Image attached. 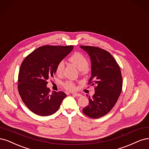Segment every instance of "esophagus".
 Instances as JSON below:
<instances>
[{"label": "esophagus", "mask_w": 149, "mask_h": 149, "mask_svg": "<svg viewBox=\"0 0 149 149\" xmlns=\"http://www.w3.org/2000/svg\"><path fill=\"white\" fill-rule=\"evenodd\" d=\"M72 94L73 95L76 96V97H80V96H81V94L77 93H72Z\"/></svg>", "instance_id": "obj_1"}]
</instances>
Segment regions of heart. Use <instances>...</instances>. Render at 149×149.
I'll return each mask as SVG.
<instances>
[{
    "instance_id": "b5f03b06",
    "label": "heart",
    "mask_w": 149,
    "mask_h": 149,
    "mask_svg": "<svg viewBox=\"0 0 149 149\" xmlns=\"http://www.w3.org/2000/svg\"><path fill=\"white\" fill-rule=\"evenodd\" d=\"M69 61L72 64H74L77 68L80 73L85 74L88 70V60L84 54L80 52H75L70 56ZM64 63L63 61H59L57 63L56 68V73L57 75H62L64 72ZM63 86L67 90L72 91L75 89V84L72 81H66L63 84Z\"/></svg>"
}]
</instances>
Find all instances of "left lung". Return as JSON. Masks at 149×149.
<instances>
[{"instance_id":"8db88e82","label":"left lung","mask_w":149,"mask_h":149,"mask_svg":"<svg viewBox=\"0 0 149 149\" xmlns=\"http://www.w3.org/2000/svg\"><path fill=\"white\" fill-rule=\"evenodd\" d=\"M87 52L92 62V75L88 85L95 87V94L83 113L97 119L108 114L114 107L121 93L123 78L119 65L107 51L95 46H80Z\"/></svg>"}]
</instances>
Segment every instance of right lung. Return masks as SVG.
<instances>
[{
  "instance_id": "add662e5",
  "label": "right lung",
  "mask_w": 149,
  "mask_h": 149,
  "mask_svg": "<svg viewBox=\"0 0 149 149\" xmlns=\"http://www.w3.org/2000/svg\"><path fill=\"white\" fill-rule=\"evenodd\" d=\"M72 46H41L28 54L22 62L18 78V90L26 107L41 116H49L59 109L66 94L53 92L46 87L53 77L57 63L73 49Z\"/></svg>"
}]
</instances>
